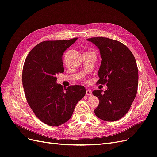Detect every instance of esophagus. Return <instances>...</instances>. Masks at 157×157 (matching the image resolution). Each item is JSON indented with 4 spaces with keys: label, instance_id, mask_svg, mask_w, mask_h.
<instances>
[{
    "label": "esophagus",
    "instance_id": "esophagus-1",
    "mask_svg": "<svg viewBox=\"0 0 157 157\" xmlns=\"http://www.w3.org/2000/svg\"><path fill=\"white\" fill-rule=\"evenodd\" d=\"M86 94L87 95V96H92V92H91V90H86Z\"/></svg>",
    "mask_w": 157,
    "mask_h": 157
}]
</instances>
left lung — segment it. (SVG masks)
Instances as JSON below:
<instances>
[{"label": "left lung", "instance_id": "left-lung-1", "mask_svg": "<svg viewBox=\"0 0 157 157\" xmlns=\"http://www.w3.org/2000/svg\"><path fill=\"white\" fill-rule=\"evenodd\" d=\"M100 52L102 58L97 84H107V90H94L99 103L94 110L101 120L121 119L129 111L137 91L138 69L132 52L122 42L105 37L87 39Z\"/></svg>", "mask_w": 157, "mask_h": 157}]
</instances>
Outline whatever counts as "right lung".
Here are the masks:
<instances>
[{"label": "right lung", "instance_id": "right-lung-1", "mask_svg": "<svg viewBox=\"0 0 157 157\" xmlns=\"http://www.w3.org/2000/svg\"><path fill=\"white\" fill-rule=\"evenodd\" d=\"M77 40L42 42L30 51L23 65L22 82L27 103L36 117L48 126L69 121L86 94L83 86L63 88L56 84V75L64 72L63 52Z\"/></svg>", "mask_w": 157, "mask_h": 157}]
</instances>
